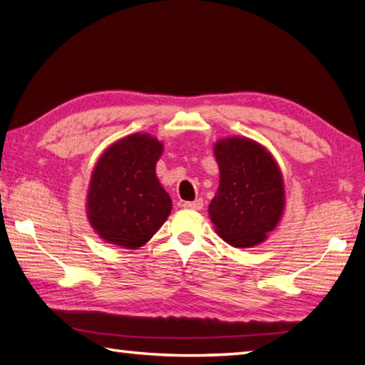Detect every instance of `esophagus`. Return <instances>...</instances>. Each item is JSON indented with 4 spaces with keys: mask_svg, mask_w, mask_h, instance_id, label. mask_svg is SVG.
<instances>
[{
    "mask_svg": "<svg viewBox=\"0 0 365 365\" xmlns=\"http://www.w3.org/2000/svg\"><path fill=\"white\" fill-rule=\"evenodd\" d=\"M185 209H191V210H201L202 209V200H196V201H185L183 202Z\"/></svg>",
    "mask_w": 365,
    "mask_h": 365,
    "instance_id": "obj_1",
    "label": "esophagus"
}]
</instances>
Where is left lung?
<instances>
[{
  "instance_id": "left-lung-1",
  "label": "left lung",
  "mask_w": 365,
  "mask_h": 365,
  "mask_svg": "<svg viewBox=\"0 0 365 365\" xmlns=\"http://www.w3.org/2000/svg\"><path fill=\"white\" fill-rule=\"evenodd\" d=\"M214 155L220 169V185L209 204L215 231L230 246H257L276 228L284 212L279 165L267 148L246 137L222 138Z\"/></svg>"
}]
</instances>
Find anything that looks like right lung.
<instances>
[{
	"label": "right lung",
	"instance_id": "1",
	"mask_svg": "<svg viewBox=\"0 0 365 365\" xmlns=\"http://www.w3.org/2000/svg\"><path fill=\"white\" fill-rule=\"evenodd\" d=\"M163 143L132 134L105 151L92 172L88 218L96 233L125 249L147 244L172 210L170 196L156 177Z\"/></svg>",
	"mask_w": 365,
	"mask_h": 365
}]
</instances>
